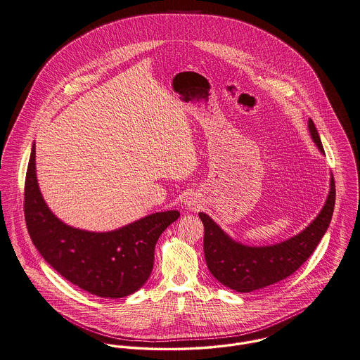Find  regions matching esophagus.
<instances>
[{
	"label": "esophagus",
	"mask_w": 360,
	"mask_h": 360,
	"mask_svg": "<svg viewBox=\"0 0 360 360\" xmlns=\"http://www.w3.org/2000/svg\"><path fill=\"white\" fill-rule=\"evenodd\" d=\"M184 203H186V207H187V209H191V210H195V209H198V206H199V202L196 200L194 196L186 198Z\"/></svg>",
	"instance_id": "esophagus-1"
}]
</instances>
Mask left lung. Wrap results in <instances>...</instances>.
Returning <instances> with one entry per match:
<instances>
[{
  "label": "left lung",
  "instance_id": "8db88e82",
  "mask_svg": "<svg viewBox=\"0 0 360 360\" xmlns=\"http://www.w3.org/2000/svg\"><path fill=\"white\" fill-rule=\"evenodd\" d=\"M312 140L325 154L319 133L308 121ZM335 205V184L331 174L330 193L318 217L298 235L272 246H245L232 240L207 214L199 213L205 227V260L212 275L224 286L240 293L259 290L286 279L309 259L325 235Z\"/></svg>",
  "mask_w": 360,
  "mask_h": 360
}]
</instances>
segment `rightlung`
Instances as JSON below:
<instances>
[{
    "instance_id": "add662e5",
    "label": "right lung",
    "mask_w": 360,
    "mask_h": 360,
    "mask_svg": "<svg viewBox=\"0 0 360 360\" xmlns=\"http://www.w3.org/2000/svg\"><path fill=\"white\" fill-rule=\"evenodd\" d=\"M180 217L160 212L110 232L72 229L46 206L35 174V144L25 181V219L34 246L53 269L79 289L107 298L137 292L154 266V249L165 229Z\"/></svg>"
}]
</instances>
